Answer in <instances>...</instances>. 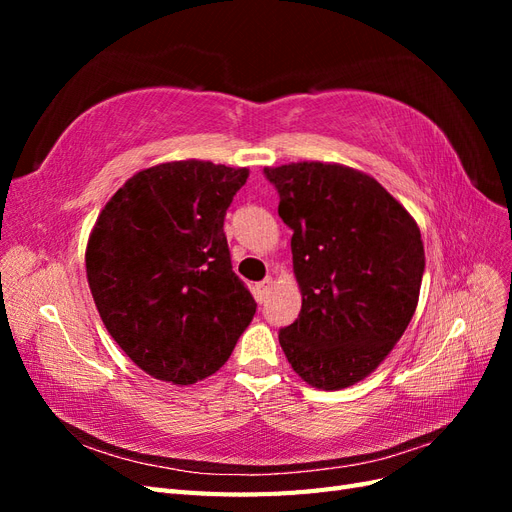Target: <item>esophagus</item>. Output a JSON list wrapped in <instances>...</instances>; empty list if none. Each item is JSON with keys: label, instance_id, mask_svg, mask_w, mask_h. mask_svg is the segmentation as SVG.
<instances>
[{"label": "esophagus", "instance_id": "esophagus-1", "mask_svg": "<svg viewBox=\"0 0 512 512\" xmlns=\"http://www.w3.org/2000/svg\"><path fill=\"white\" fill-rule=\"evenodd\" d=\"M271 288H273V280H271V277H267V280H262L260 284H256V286H254V297H256V301H258V303L265 301V299L269 297Z\"/></svg>", "mask_w": 512, "mask_h": 512}]
</instances>
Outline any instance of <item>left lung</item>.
<instances>
[{
	"instance_id": "8db88e82",
	"label": "left lung",
	"mask_w": 512,
	"mask_h": 512,
	"mask_svg": "<svg viewBox=\"0 0 512 512\" xmlns=\"http://www.w3.org/2000/svg\"><path fill=\"white\" fill-rule=\"evenodd\" d=\"M292 228L303 305L280 331L292 369L322 391L374 371L408 329L421 292L425 250L404 205L361 170L329 162L267 166Z\"/></svg>"
}]
</instances>
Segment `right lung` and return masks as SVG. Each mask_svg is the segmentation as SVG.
I'll list each match as a JSON object with an SVG mask.
<instances>
[{"instance_id":"1","label":"right lung","mask_w":512,"mask_h":512,"mask_svg":"<svg viewBox=\"0 0 512 512\" xmlns=\"http://www.w3.org/2000/svg\"><path fill=\"white\" fill-rule=\"evenodd\" d=\"M247 177V168L203 160L156 164L98 215L85 250L91 297L119 348L153 378H209L256 314L224 235Z\"/></svg>"}]
</instances>
